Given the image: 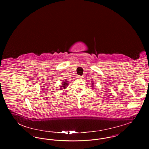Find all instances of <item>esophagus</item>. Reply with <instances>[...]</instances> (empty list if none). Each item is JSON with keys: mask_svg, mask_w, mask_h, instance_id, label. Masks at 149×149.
I'll use <instances>...</instances> for the list:
<instances>
[{"mask_svg": "<svg viewBox=\"0 0 149 149\" xmlns=\"http://www.w3.org/2000/svg\"><path fill=\"white\" fill-rule=\"evenodd\" d=\"M77 77H78L79 79H81V78H83L81 76H80V75H78Z\"/></svg>", "mask_w": 149, "mask_h": 149, "instance_id": "esophagus-1", "label": "esophagus"}]
</instances>
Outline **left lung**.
I'll return each mask as SVG.
<instances>
[{"instance_id": "1", "label": "left lung", "mask_w": 149, "mask_h": 149, "mask_svg": "<svg viewBox=\"0 0 149 149\" xmlns=\"http://www.w3.org/2000/svg\"><path fill=\"white\" fill-rule=\"evenodd\" d=\"M93 84H94V83H92V85H93ZM92 86H93V85H92Z\"/></svg>"}]
</instances>
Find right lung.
Masks as SVG:
<instances>
[{"label": "right lung", "instance_id": "1", "mask_svg": "<svg viewBox=\"0 0 149 149\" xmlns=\"http://www.w3.org/2000/svg\"><path fill=\"white\" fill-rule=\"evenodd\" d=\"M68 81H67V80H65V81H64V82H63V84H62V86H61V88H60V89H65L68 85H69V83H67Z\"/></svg>", "mask_w": 149, "mask_h": 149}]
</instances>
